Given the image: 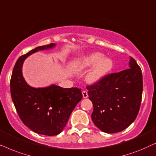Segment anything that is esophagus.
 <instances>
[{
	"instance_id": "1",
	"label": "esophagus",
	"mask_w": 156,
	"mask_h": 156,
	"mask_svg": "<svg viewBox=\"0 0 156 156\" xmlns=\"http://www.w3.org/2000/svg\"><path fill=\"white\" fill-rule=\"evenodd\" d=\"M82 94H83V98H87L88 97V92H87L86 90H83V91Z\"/></svg>"
}]
</instances>
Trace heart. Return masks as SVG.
I'll use <instances>...</instances> for the list:
<instances>
[{"label": "heart", "instance_id": "heart-1", "mask_svg": "<svg viewBox=\"0 0 156 156\" xmlns=\"http://www.w3.org/2000/svg\"><path fill=\"white\" fill-rule=\"evenodd\" d=\"M76 68L86 69L92 67L86 76V80L88 83H95L102 80L112 70L113 61L108 57H104V54L100 52H93L79 58L75 62Z\"/></svg>", "mask_w": 156, "mask_h": 156}]
</instances>
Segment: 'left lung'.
<instances>
[{
	"label": "left lung",
	"mask_w": 156,
	"mask_h": 156,
	"mask_svg": "<svg viewBox=\"0 0 156 156\" xmlns=\"http://www.w3.org/2000/svg\"><path fill=\"white\" fill-rule=\"evenodd\" d=\"M86 88L93 105L91 118L101 130L120 132L136 120L142 99L143 76L133 58L128 69L107 75Z\"/></svg>",
	"instance_id": "left-lung-1"
}]
</instances>
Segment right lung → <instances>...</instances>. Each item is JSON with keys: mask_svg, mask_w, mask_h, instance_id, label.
Instances as JSON below:
<instances>
[{"mask_svg": "<svg viewBox=\"0 0 156 156\" xmlns=\"http://www.w3.org/2000/svg\"><path fill=\"white\" fill-rule=\"evenodd\" d=\"M55 46L51 43L37 47L19 57L10 83L12 100L23 123L33 132L48 136H56L65 128L72 111L82 99L81 89L63 88L53 84L33 88L23 77L22 66L29 55Z\"/></svg>", "mask_w": 156, "mask_h": 156, "instance_id": "obj_1", "label": "right lung"}]
</instances>
